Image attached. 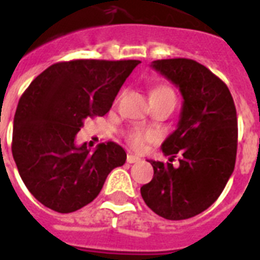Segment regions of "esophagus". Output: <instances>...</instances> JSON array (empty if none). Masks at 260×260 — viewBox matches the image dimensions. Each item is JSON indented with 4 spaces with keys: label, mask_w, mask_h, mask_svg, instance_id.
<instances>
[{
    "label": "esophagus",
    "mask_w": 260,
    "mask_h": 260,
    "mask_svg": "<svg viewBox=\"0 0 260 260\" xmlns=\"http://www.w3.org/2000/svg\"><path fill=\"white\" fill-rule=\"evenodd\" d=\"M139 161H140V158L134 155V154H128V155H126V162H128V164H136V162Z\"/></svg>",
    "instance_id": "1"
}]
</instances>
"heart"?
Wrapping results in <instances>:
<instances>
[{"label":"heart","instance_id":"b5f03b06","mask_svg":"<svg viewBox=\"0 0 260 260\" xmlns=\"http://www.w3.org/2000/svg\"><path fill=\"white\" fill-rule=\"evenodd\" d=\"M151 101L152 102H159V101H170L176 102V94L169 86L159 84L154 87L151 90ZM126 140L131 144V147L135 150H143L147 143H152L158 140V134L151 129H143V128H135L126 132Z\"/></svg>","mask_w":260,"mask_h":260}]
</instances>
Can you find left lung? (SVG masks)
I'll use <instances>...</instances> for the list:
<instances>
[{
  "label": "left lung",
  "instance_id": "8db88e82",
  "mask_svg": "<svg viewBox=\"0 0 260 260\" xmlns=\"http://www.w3.org/2000/svg\"><path fill=\"white\" fill-rule=\"evenodd\" d=\"M184 98L177 129L162 144L169 162L150 161L154 177L140 188L146 205L159 217L180 221L209 209L233 173L237 114L225 83L189 58L152 61ZM180 155V166L171 162Z\"/></svg>",
  "mask_w": 260,
  "mask_h": 260
}]
</instances>
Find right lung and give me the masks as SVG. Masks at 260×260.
<instances>
[{"mask_svg": "<svg viewBox=\"0 0 260 260\" xmlns=\"http://www.w3.org/2000/svg\"><path fill=\"white\" fill-rule=\"evenodd\" d=\"M140 61L72 59L50 65L19 101L12 154L34 198L57 213H72L98 196L108 174L125 164L114 142L90 151L76 146L87 117L105 116Z\"/></svg>", "mask_w": 260, "mask_h": 260, "instance_id": "add662e5", "label": "right lung"}]
</instances>
